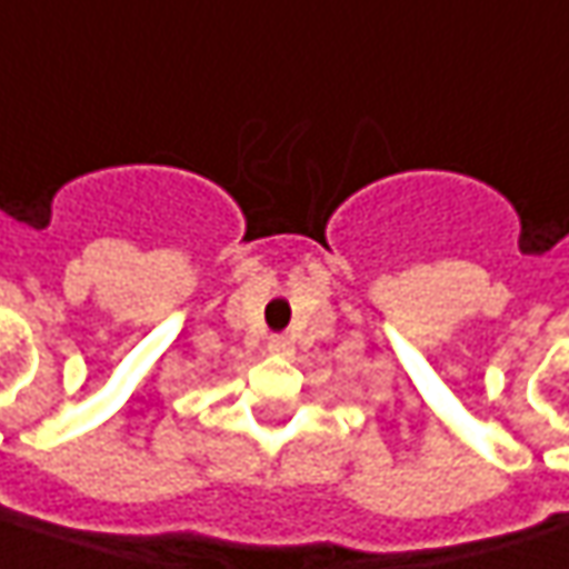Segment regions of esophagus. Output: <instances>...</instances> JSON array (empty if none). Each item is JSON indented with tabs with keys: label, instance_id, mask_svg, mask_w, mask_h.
Instances as JSON below:
<instances>
[{
	"label": "esophagus",
	"instance_id": "esophagus-1",
	"mask_svg": "<svg viewBox=\"0 0 569 569\" xmlns=\"http://www.w3.org/2000/svg\"><path fill=\"white\" fill-rule=\"evenodd\" d=\"M268 351L277 353V357H289L292 353V339L289 336H271L268 339Z\"/></svg>",
	"mask_w": 569,
	"mask_h": 569
}]
</instances>
